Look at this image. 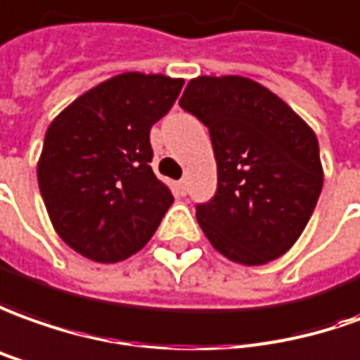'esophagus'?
<instances>
[{"instance_id":"1","label":"esophagus","mask_w":360,"mask_h":360,"mask_svg":"<svg viewBox=\"0 0 360 360\" xmlns=\"http://www.w3.org/2000/svg\"><path fill=\"white\" fill-rule=\"evenodd\" d=\"M174 188L178 194L186 195V192H188V182H186V180H178V182L174 184Z\"/></svg>"}]
</instances>
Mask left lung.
Returning <instances> with one entry per match:
<instances>
[{
    "label": "left lung",
    "mask_w": 360,
    "mask_h": 360,
    "mask_svg": "<svg viewBox=\"0 0 360 360\" xmlns=\"http://www.w3.org/2000/svg\"><path fill=\"white\" fill-rule=\"evenodd\" d=\"M180 108L210 129L217 192L195 217L215 251L245 266L298 241L323 186L316 133L286 101L243 76H198Z\"/></svg>",
    "instance_id": "obj_1"
}]
</instances>
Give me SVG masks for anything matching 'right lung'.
<instances>
[{
  "label": "right lung",
  "instance_id": "right-lung-1",
  "mask_svg": "<svg viewBox=\"0 0 360 360\" xmlns=\"http://www.w3.org/2000/svg\"><path fill=\"white\" fill-rule=\"evenodd\" d=\"M182 86V78L125 72L52 119L37 178L54 231L82 257L119 262L135 255L174 202L148 165V133Z\"/></svg>",
  "mask_w": 360,
  "mask_h": 360
}]
</instances>
